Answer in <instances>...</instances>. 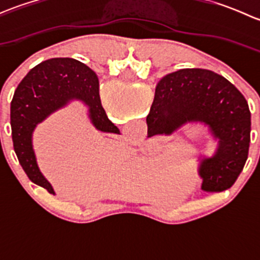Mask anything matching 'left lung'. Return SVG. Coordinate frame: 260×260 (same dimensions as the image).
Here are the masks:
<instances>
[{"label":"left lung","instance_id":"left-lung-1","mask_svg":"<svg viewBox=\"0 0 260 260\" xmlns=\"http://www.w3.org/2000/svg\"><path fill=\"white\" fill-rule=\"evenodd\" d=\"M149 137L170 136L186 123H203L217 141L199 167L201 188L220 192L234 185L248 158L250 111L244 95L221 75L206 69H181L158 81L147 115Z\"/></svg>","mask_w":260,"mask_h":260}]
</instances>
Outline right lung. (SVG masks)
<instances>
[{
	"label": "right lung",
	"instance_id": "add662e5",
	"mask_svg": "<svg viewBox=\"0 0 260 260\" xmlns=\"http://www.w3.org/2000/svg\"><path fill=\"white\" fill-rule=\"evenodd\" d=\"M74 99L89 107V118L96 129L119 135L102 107L96 74L72 57H55L36 65L18 84L11 102L12 142L18 162L28 179L54 195V188L39 170L32 132L39 123Z\"/></svg>",
	"mask_w": 260,
	"mask_h": 260
}]
</instances>
